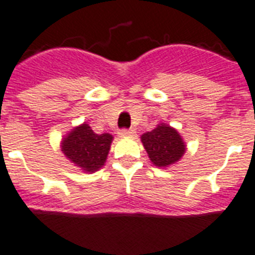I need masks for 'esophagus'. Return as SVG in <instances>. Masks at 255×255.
<instances>
[{
  "label": "esophagus",
  "mask_w": 255,
  "mask_h": 255,
  "mask_svg": "<svg viewBox=\"0 0 255 255\" xmlns=\"http://www.w3.org/2000/svg\"><path fill=\"white\" fill-rule=\"evenodd\" d=\"M135 133V129L133 128H128V129H120L119 135L120 136H132Z\"/></svg>",
  "instance_id": "1"
}]
</instances>
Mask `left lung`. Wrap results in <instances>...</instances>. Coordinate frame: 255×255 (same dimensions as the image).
Masks as SVG:
<instances>
[{"label":"left lung","mask_w":255,"mask_h":255,"mask_svg":"<svg viewBox=\"0 0 255 255\" xmlns=\"http://www.w3.org/2000/svg\"><path fill=\"white\" fill-rule=\"evenodd\" d=\"M140 139L149 160L156 167L164 168L179 162L186 152V144L179 132L166 123H160L152 131L143 133Z\"/></svg>","instance_id":"obj_1"}]
</instances>
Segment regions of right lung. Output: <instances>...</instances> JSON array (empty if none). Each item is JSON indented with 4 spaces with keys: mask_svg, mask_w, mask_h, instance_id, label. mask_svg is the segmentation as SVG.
Wrapping results in <instances>:
<instances>
[{
    "mask_svg": "<svg viewBox=\"0 0 255 255\" xmlns=\"http://www.w3.org/2000/svg\"><path fill=\"white\" fill-rule=\"evenodd\" d=\"M114 136L95 133L88 124L75 127L61 141V151L83 172L92 174L100 170L107 160Z\"/></svg>",
    "mask_w": 255,
    "mask_h": 255,
    "instance_id": "add662e5",
    "label": "right lung"
}]
</instances>
